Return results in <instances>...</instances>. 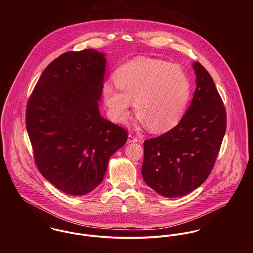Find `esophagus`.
Segmentation results:
<instances>
[{"label": "esophagus", "mask_w": 253, "mask_h": 253, "mask_svg": "<svg viewBox=\"0 0 253 253\" xmlns=\"http://www.w3.org/2000/svg\"><path fill=\"white\" fill-rule=\"evenodd\" d=\"M139 139L137 136L133 135V134H129L128 135V138H127V142L128 143H135V142H138Z\"/></svg>", "instance_id": "1"}]
</instances>
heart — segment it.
<instances>
[{"instance_id":"heart-1","label":"heart","mask_w":253,"mask_h":253,"mask_svg":"<svg viewBox=\"0 0 253 253\" xmlns=\"http://www.w3.org/2000/svg\"><path fill=\"white\" fill-rule=\"evenodd\" d=\"M115 84L103 86L110 118L124 123L133 101L135 112L148 128L163 132L180 121L191 95V83L183 69L160 59L134 58L115 74Z\"/></svg>"}]
</instances>
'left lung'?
<instances>
[{
    "label": "left lung",
    "mask_w": 253,
    "mask_h": 253,
    "mask_svg": "<svg viewBox=\"0 0 253 253\" xmlns=\"http://www.w3.org/2000/svg\"><path fill=\"white\" fill-rule=\"evenodd\" d=\"M193 68L197 86L179 124L144 141L143 179L167 198L187 195L208 179L226 131V110L211 76L199 62Z\"/></svg>",
    "instance_id": "obj_1"
}]
</instances>
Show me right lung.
<instances>
[{
  "label": "right lung",
  "mask_w": 253,
  "mask_h": 253,
  "mask_svg": "<svg viewBox=\"0 0 253 253\" xmlns=\"http://www.w3.org/2000/svg\"><path fill=\"white\" fill-rule=\"evenodd\" d=\"M104 53L67 51L47 65L28 100L26 127L37 168L60 191L82 196L104 177L110 157L127 140L100 116Z\"/></svg>",
  "instance_id": "right-lung-1"
}]
</instances>
